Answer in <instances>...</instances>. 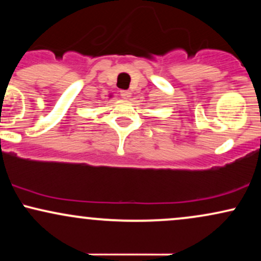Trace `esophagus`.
<instances>
[{"mask_svg":"<svg viewBox=\"0 0 261 261\" xmlns=\"http://www.w3.org/2000/svg\"><path fill=\"white\" fill-rule=\"evenodd\" d=\"M120 95H121V98H124V99H128V98L131 97V92L130 91H120Z\"/></svg>","mask_w":261,"mask_h":261,"instance_id":"obj_1","label":"esophagus"}]
</instances>
